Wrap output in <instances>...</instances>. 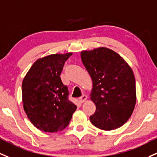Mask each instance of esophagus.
<instances>
[{
    "label": "esophagus",
    "mask_w": 157,
    "mask_h": 157,
    "mask_svg": "<svg viewBox=\"0 0 157 157\" xmlns=\"http://www.w3.org/2000/svg\"><path fill=\"white\" fill-rule=\"evenodd\" d=\"M86 99H87V96H86V95H82V97L79 98V100H80V101L81 103L85 102V101H86Z\"/></svg>",
    "instance_id": "34e87169"
}]
</instances>
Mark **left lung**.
<instances>
[{
	"label": "left lung",
	"mask_w": 157,
	"mask_h": 157,
	"mask_svg": "<svg viewBox=\"0 0 157 157\" xmlns=\"http://www.w3.org/2000/svg\"><path fill=\"white\" fill-rule=\"evenodd\" d=\"M81 59L93 82L90 99L97 109L90 121L96 127L113 130L124 125L136 104L135 79L124 58L106 48L83 50Z\"/></svg>",
	"instance_id": "8db88e82"
}]
</instances>
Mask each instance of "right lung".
Here are the masks:
<instances>
[{
  "instance_id": "add662e5",
  "label": "right lung",
  "mask_w": 157,
  "mask_h": 157,
  "mask_svg": "<svg viewBox=\"0 0 157 157\" xmlns=\"http://www.w3.org/2000/svg\"><path fill=\"white\" fill-rule=\"evenodd\" d=\"M71 55L52 54L39 58L22 81L24 110L33 126L42 132L65 129L77 109L68 99V88L60 79L65 61Z\"/></svg>"
}]
</instances>
